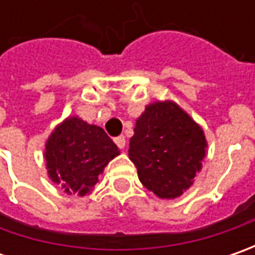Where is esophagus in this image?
<instances>
[{"label":"esophagus","instance_id":"34e87169","mask_svg":"<svg viewBox=\"0 0 255 255\" xmlns=\"http://www.w3.org/2000/svg\"><path fill=\"white\" fill-rule=\"evenodd\" d=\"M115 143L118 144V147H119V149H125V146H126V139H125V136L121 134V136L115 137Z\"/></svg>","mask_w":255,"mask_h":255}]
</instances>
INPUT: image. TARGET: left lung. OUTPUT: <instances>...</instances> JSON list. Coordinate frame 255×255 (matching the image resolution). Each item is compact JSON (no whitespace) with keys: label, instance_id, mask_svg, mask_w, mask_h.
<instances>
[{"label":"left lung","instance_id":"left-lung-1","mask_svg":"<svg viewBox=\"0 0 255 255\" xmlns=\"http://www.w3.org/2000/svg\"><path fill=\"white\" fill-rule=\"evenodd\" d=\"M206 136L197 123L171 101L146 106L129 142V159L139 180L160 199H176L200 171Z\"/></svg>","mask_w":255,"mask_h":255}]
</instances>
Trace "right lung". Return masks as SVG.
<instances>
[{
    "instance_id": "right-lung-1",
    "label": "right lung",
    "mask_w": 255,
    "mask_h": 255,
    "mask_svg": "<svg viewBox=\"0 0 255 255\" xmlns=\"http://www.w3.org/2000/svg\"><path fill=\"white\" fill-rule=\"evenodd\" d=\"M118 154V146L102 128L78 116L65 119L45 143L48 176L66 194H89L106 164Z\"/></svg>"
}]
</instances>
